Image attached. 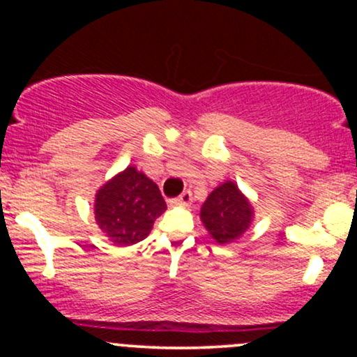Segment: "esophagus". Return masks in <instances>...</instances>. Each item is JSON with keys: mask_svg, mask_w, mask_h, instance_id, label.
<instances>
[{"mask_svg": "<svg viewBox=\"0 0 357 357\" xmlns=\"http://www.w3.org/2000/svg\"><path fill=\"white\" fill-rule=\"evenodd\" d=\"M191 202H192L191 191H184L181 196H178V198L173 199L171 204H176V206H190Z\"/></svg>", "mask_w": 357, "mask_h": 357, "instance_id": "esophagus-1", "label": "esophagus"}]
</instances>
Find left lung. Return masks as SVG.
I'll return each instance as SVG.
<instances>
[{
	"label": "left lung",
	"instance_id": "obj_1",
	"mask_svg": "<svg viewBox=\"0 0 357 357\" xmlns=\"http://www.w3.org/2000/svg\"><path fill=\"white\" fill-rule=\"evenodd\" d=\"M203 227L218 245L238 241L252 227L255 218L253 204L235 181H225L216 186L199 211Z\"/></svg>",
	"mask_w": 357,
	"mask_h": 357
}]
</instances>
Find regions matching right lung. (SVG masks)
<instances>
[{"instance_id": "right-lung-1", "label": "right lung", "mask_w": 357, "mask_h": 357, "mask_svg": "<svg viewBox=\"0 0 357 357\" xmlns=\"http://www.w3.org/2000/svg\"><path fill=\"white\" fill-rule=\"evenodd\" d=\"M166 208L158 184L136 166H127L97 190L93 215L110 243L130 247L149 235Z\"/></svg>"}]
</instances>
